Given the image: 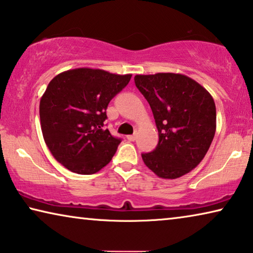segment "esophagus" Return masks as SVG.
I'll list each match as a JSON object with an SVG mask.
<instances>
[{"label":"esophagus","instance_id":"obj_1","mask_svg":"<svg viewBox=\"0 0 253 253\" xmlns=\"http://www.w3.org/2000/svg\"><path fill=\"white\" fill-rule=\"evenodd\" d=\"M127 140H130V141H134L135 139H137V135L135 134H131V135H127Z\"/></svg>","mask_w":253,"mask_h":253}]
</instances>
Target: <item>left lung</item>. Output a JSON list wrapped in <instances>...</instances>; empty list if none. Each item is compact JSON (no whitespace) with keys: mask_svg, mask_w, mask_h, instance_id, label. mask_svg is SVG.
Here are the masks:
<instances>
[{"mask_svg":"<svg viewBox=\"0 0 253 253\" xmlns=\"http://www.w3.org/2000/svg\"><path fill=\"white\" fill-rule=\"evenodd\" d=\"M135 86L153 111L158 130L157 147L142 154L149 169L162 178H177L199 165L216 131L211 95L180 73L134 77Z\"/></svg>","mask_w":253,"mask_h":253,"instance_id":"left-lung-1","label":"left lung"}]
</instances>
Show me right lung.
<instances>
[{"label": "right lung", "instance_id": "1", "mask_svg": "<svg viewBox=\"0 0 253 253\" xmlns=\"http://www.w3.org/2000/svg\"><path fill=\"white\" fill-rule=\"evenodd\" d=\"M131 77L79 68L50 80L40 103L41 126L50 154L65 169L89 175L111 162L121 139L104 130L106 108Z\"/></svg>", "mask_w": 253, "mask_h": 253}]
</instances>
